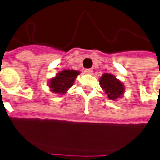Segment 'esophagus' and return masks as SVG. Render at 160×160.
Instances as JSON below:
<instances>
[{"mask_svg":"<svg viewBox=\"0 0 160 160\" xmlns=\"http://www.w3.org/2000/svg\"><path fill=\"white\" fill-rule=\"evenodd\" d=\"M84 72H85V73L87 74H91V73H92V68H87V69L84 70Z\"/></svg>","mask_w":160,"mask_h":160,"instance_id":"34e87169","label":"esophagus"}]
</instances>
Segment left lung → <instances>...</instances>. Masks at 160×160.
Returning <instances> with one entry per match:
<instances>
[{"instance_id":"obj_1","label":"left lung","mask_w":160,"mask_h":160,"mask_svg":"<svg viewBox=\"0 0 160 160\" xmlns=\"http://www.w3.org/2000/svg\"><path fill=\"white\" fill-rule=\"evenodd\" d=\"M100 84L110 100H116L123 95L125 91L123 83L112 74H103L100 79Z\"/></svg>"}]
</instances>
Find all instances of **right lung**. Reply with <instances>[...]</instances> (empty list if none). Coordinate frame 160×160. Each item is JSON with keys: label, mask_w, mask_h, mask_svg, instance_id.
<instances>
[{"label": "right lung", "mask_w": 160, "mask_h": 160, "mask_svg": "<svg viewBox=\"0 0 160 160\" xmlns=\"http://www.w3.org/2000/svg\"><path fill=\"white\" fill-rule=\"evenodd\" d=\"M79 73L80 72L76 70H63L49 80L48 86L53 92L64 94L68 89L73 85L74 81Z\"/></svg>", "instance_id": "right-lung-1"}]
</instances>
